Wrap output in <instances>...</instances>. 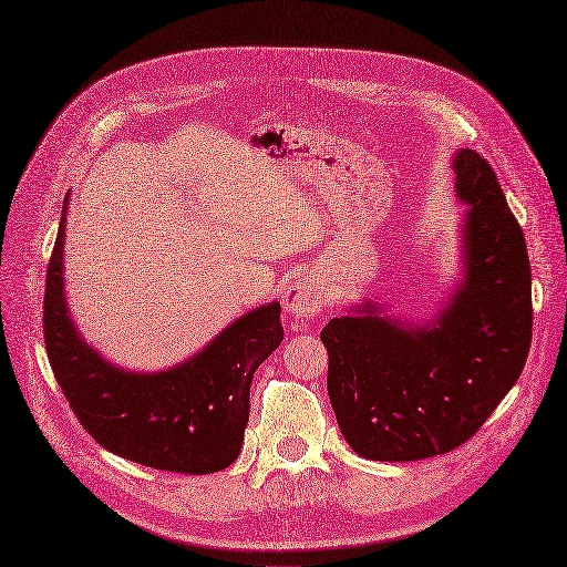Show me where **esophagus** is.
Wrapping results in <instances>:
<instances>
[{"instance_id":"esophagus-1","label":"esophagus","mask_w":567,"mask_h":567,"mask_svg":"<svg viewBox=\"0 0 567 567\" xmlns=\"http://www.w3.org/2000/svg\"><path fill=\"white\" fill-rule=\"evenodd\" d=\"M322 297L318 285L308 278H297L289 282L282 295V308L287 316L295 322V327H303L308 320H312L320 312Z\"/></svg>"}]
</instances>
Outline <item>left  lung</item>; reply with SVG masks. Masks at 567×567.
Here are the masks:
<instances>
[{
	"label": "left lung",
	"mask_w": 567,
	"mask_h": 567,
	"mask_svg": "<svg viewBox=\"0 0 567 567\" xmlns=\"http://www.w3.org/2000/svg\"><path fill=\"white\" fill-rule=\"evenodd\" d=\"M465 280L430 324L381 316L375 303L333 318L320 339L327 392L350 449L381 463H411L463 446L514 388L533 337L530 261L523 228L491 163L453 158Z\"/></svg>",
	"instance_id": "left-lung-1"
}]
</instances>
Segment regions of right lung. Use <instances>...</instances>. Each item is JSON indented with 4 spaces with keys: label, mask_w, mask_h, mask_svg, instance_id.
Masks as SVG:
<instances>
[{
    "label": "right lung",
    "mask_w": 567,
    "mask_h": 567,
    "mask_svg": "<svg viewBox=\"0 0 567 567\" xmlns=\"http://www.w3.org/2000/svg\"><path fill=\"white\" fill-rule=\"evenodd\" d=\"M65 213L68 198L47 272L44 341L79 423L102 449L144 467L179 474L226 470L243 446L251 375L285 337L280 303L247 312L173 369H118L79 337L70 318L62 282Z\"/></svg>",
    "instance_id": "right-lung-1"
}]
</instances>
